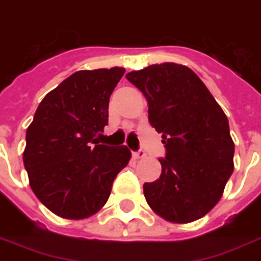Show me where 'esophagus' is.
I'll return each instance as SVG.
<instances>
[{"label": "esophagus", "instance_id": "1", "mask_svg": "<svg viewBox=\"0 0 261 261\" xmlns=\"http://www.w3.org/2000/svg\"><path fill=\"white\" fill-rule=\"evenodd\" d=\"M132 155L135 160H140V158H144V156H146V152L143 151V150H139V151L132 152Z\"/></svg>", "mask_w": 261, "mask_h": 261}]
</instances>
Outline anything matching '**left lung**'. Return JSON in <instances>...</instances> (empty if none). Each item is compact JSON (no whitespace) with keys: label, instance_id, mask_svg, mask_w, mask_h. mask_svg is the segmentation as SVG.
Listing matches in <instances>:
<instances>
[{"label":"left lung","instance_id":"8db88e82","mask_svg":"<svg viewBox=\"0 0 261 261\" xmlns=\"http://www.w3.org/2000/svg\"><path fill=\"white\" fill-rule=\"evenodd\" d=\"M126 80L147 99L150 123L166 148L160 179L143 186L148 206L170 223L201 219L220 201L234 170L227 115L183 64H151L128 72Z\"/></svg>","mask_w":261,"mask_h":261}]
</instances>
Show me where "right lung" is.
<instances>
[{
    "mask_svg": "<svg viewBox=\"0 0 261 261\" xmlns=\"http://www.w3.org/2000/svg\"><path fill=\"white\" fill-rule=\"evenodd\" d=\"M125 68L80 70L45 96L26 132L23 162L35 197L55 215L82 220L105 206L128 165L126 146L99 144L110 95Z\"/></svg>",
    "mask_w": 261,
    "mask_h": 261,
    "instance_id": "add662e5",
    "label": "right lung"
}]
</instances>
